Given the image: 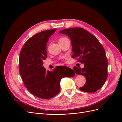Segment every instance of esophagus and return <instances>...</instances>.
Returning <instances> with one entry per match:
<instances>
[{
    "mask_svg": "<svg viewBox=\"0 0 122 122\" xmlns=\"http://www.w3.org/2000/svg\"><path fill=\"white\" fill-rule=\"evenodd\" d=\"M67 67H68V68H70L73 69V67H72V66H71V65H68V66H67Z\"/></svg>",
    "mask_w": 122,
    "mask_h": 122,
    "instance_id": "1",
    "label": "esophagus"
}]
</instances>
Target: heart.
I'll return each instance as SVG.
<instances>
[{
  "instance_id": "obj_1",
  "label": "heart",
  "mask_w": 122,
  "mask_h": 122,
  "mask_svg": "<svg viewBox=\"0 0 122 122\" xmlns=\"http://www.w3.org/2000/svg\"><path fill=\"white\" fill-rule=\"evenodd\" d=\"M67 39V38H64V37L61 38L60 39H59V42H61V41H62L65 40V39Z\"/></svg>"
}]
</instances>
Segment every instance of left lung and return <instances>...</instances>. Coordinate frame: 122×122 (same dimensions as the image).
Instances as JSON below:
<instances>
[{"mask_svg": "<svg viewBox=\"0 0 122 122\" xmlns=\"http://www.w3.org/2000/svg\"><path fill=\"white\" fill-rule=\"evenodd\" d=\"M59 33L68 36L71 39L73 58H78L83 68H73L75 73L86 79L80 90L94 93L103 86L107 77L108 61L105 51L97 38L84 29L74 27L61 30Z\"/></svg>", "mask_w": 122, "mask_h": 122, "instance_id": "left-lung-1", "label": "left lung"}]
</instances>
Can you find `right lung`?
<instances>
[{"label": "right lung", "instance_id": "right-lung-1", "mask_svg": "<svg viewBox=\"0 0 122 122\" xmlns=\"http://www.w3.org/2000/svg\"><path fill=\"white\" fill-rule=\"evenodd\" d=\"M56 30H47L33 36L24 44L20 53L19 71L24 86L39 98L55 96L60 92L61 79L75 74L72 69L66 66H57L52 71H47L43 67V61L47 57V43Z\"/></svg>", "mask_w": 122, "mask_h": 122}]
</instances>
